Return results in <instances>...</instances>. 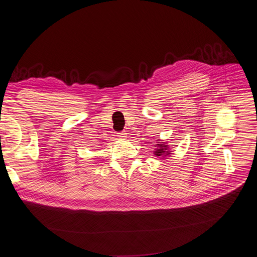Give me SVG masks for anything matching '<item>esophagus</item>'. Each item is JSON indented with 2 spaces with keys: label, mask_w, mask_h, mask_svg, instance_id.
Returning <instances> with one entry per match:
<instances>
[{
  "label": "esophagus",
  "mask_w": 257,
  "mask_h": 257,
  "mask_svg": "<svg viewBox=\"0 0 257 257\" xmlns=\"http://www.w3.org/2000/svg\"><path fill=\"white\" fill-rule=\"evenodd\" d=\"M127 134L125 132H120V133H117V136L120 138V139H125L127 136Z\"/></svg>",
  "instance_id": "1"
}]
</instances>
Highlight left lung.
I'll list each match as a JSON object with an SVG mask.
<instances>
[{
  "mask_svg": "<svg viewBox=\"0 0 257 257\" xmlns=\"http://www.w3.org/2000/svg\"><path fill=\"white\" fill-rule=\"evenodd\" d=\"M158 143H159V145H157V149H156V151H154V154H155L157 157H167V156H169L171 153L168 149V145H166V143H162V145H161L160 142H158Z\"/></svg>",
  "mask_w": 257,
  "mask_h": 257,
  "instance_id": "obj_1",
  "label": "left lung"
}]
</instances>
